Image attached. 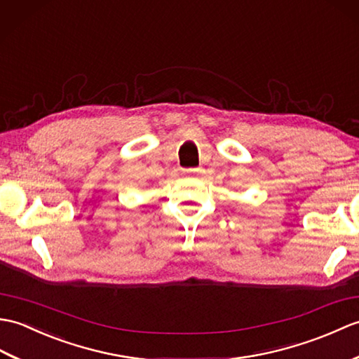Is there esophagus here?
Masks as SVG:
<instances>
[{"instance_id":"obj_1","label":"esophagus","mask_w":359,"mask_h":359,"mask_svg":"<svg viewBox=\"0 0 359 359\" xmlns=\"http://www.w3.org/2000/svg\"><path fill=\"white\" fill-rule=\"evenodd\" d=\"M182 172H184L186 175H200V173H203L204 170L200 169V167H192V169H184Z\"/></svg>"}]
</instances>
